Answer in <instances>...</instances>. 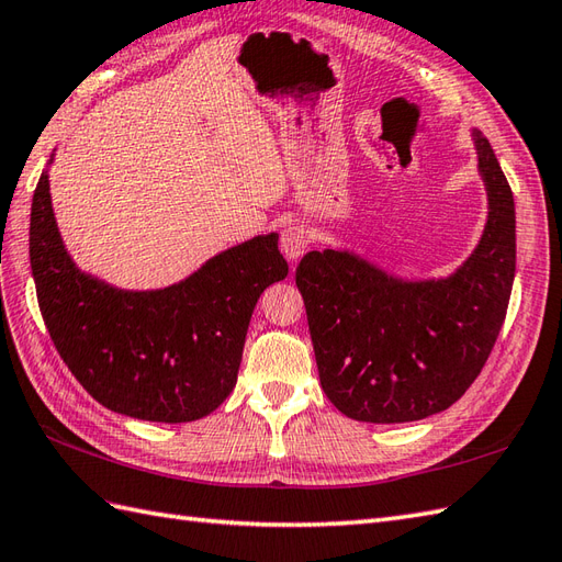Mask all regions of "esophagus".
Here are the masks:
<instances>
[{
  "label": "esophagus",
  "mask_w": 562,
  "mask_h": 562,
  "mask_svg": "<svg viewBox=\"0 0 562 562\" xmlns=\"http://www.w3.org/2000/svg\"><path fill=\"white\" fill-rule=\"evenodd\" d=\"M306 247H308V233L304 225H290L282 229L280 249L286 258H290V261H296V258L306 251Z\"/></svg>",
  "instance_id": "esophagus-1"
}]
</instances>
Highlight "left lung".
<instances>
[{
	"label": "left lung",
	"mask_w": 562,
	"mask_h": 562,
	"mask_svg": "<svg viewBox=\"0 0 562 562\" xmlns=\"http://www.w3.org/2000/svg\"><path fill=\"white\" fill-rule=\"evenodd\" d=\"M488 218L451 278L404 282L349 251H308L296 268L327 398L361 423H413L468 392L506 321L515 204L492 144L474 131Z\"/></svg>",
	"instance_id": "obj_1"
}]
</instances>
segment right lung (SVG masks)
<instances>
[{
	"label": "right lung",
	"mask_w": 562,
	"mask_h": 562,
	"mask_svg": "<svg viewBox=\"0 0 562 562\" xmlns=\"http://www.w3.org/2000/svg\"><path fill=\"white\" fill-rule=\"evenodd\" d=\"M31 268L42 318L76 380L109 411L151 423H192L223 404L258 296L290 272L270 233L166 290H116L70 261L47 170L33 194Z\"/></svg>",
	"instance_id": "obj_1"
}]
</instances>
